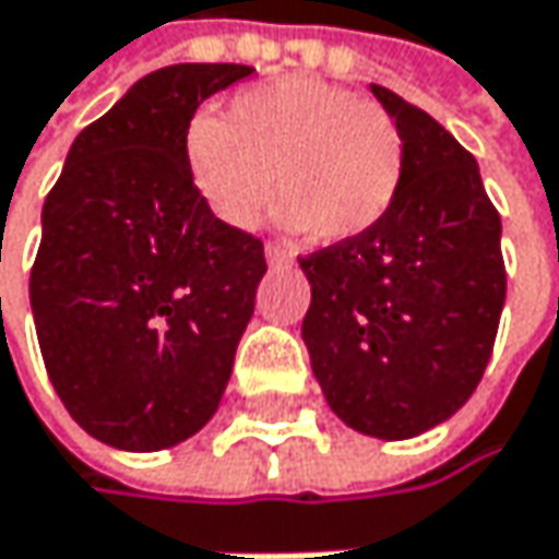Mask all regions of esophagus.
Segmentation results:
<instances>
[{
	"instance_id": "1",
	"label": "esophagus",
	"mask_w": 559,
	"mask_h": 559,
	"mask_svg": "<svg viewBox=\"0 0 559 559\" xmlns=\"http://www.w3.org/2000/svg\"><path fill=\"white\" fill-rule=\"evenodd\" d=\"M263 253H266V260L273 263V266H283V263H289L293 260V250L283 245H276V241H270V245L263 247Z\"/></svg>"
}]
</instances>
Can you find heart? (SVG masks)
Wrapping results in <instances>:
<instances>
[{
  "label": "heart",
  "mask_w": 559,
  "mask_h": 559,
  "mask_svg": "<svg viewBox=\"0 0 559 559\" xmlns=\"http://www.w3.org/2000/svg\"><path fill=\"white\" fill-rule=\"evenodd\" d=\"M182 157L218 222L253 225L276 182V218L286 228L341 245L377 228L392 209L405 138L377 103L312 76H286L238 93L228 118L195 115Z\"/></svg>",
  "instance_id": "heart-1"
}]
</instances>
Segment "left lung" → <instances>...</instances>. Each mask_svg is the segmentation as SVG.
I'll return each mask as SVG.
<instances>
[{"mask_svg": "<svg viewBox=\"0 0 559 559\" xmlns=\"http://www.w3.org/2000/svg\"><path fill=\"white\" fill-rule=\"evenodd\" d=\"M370 90L405 138L402 189L367 235L299 257L302 341L344 425L405 441L448 421L486 373L506 306L502 218L448 128Z\"/></svg>", "mask_w": 559, "mask_h": 559, "instance_id": "8db88e82", "label": "left lung"}]
</instances>
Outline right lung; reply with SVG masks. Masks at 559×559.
Returning a JSON list of instances; mask_svg holds the SVG:
<instances>
[{"mask_svg":"<svg viewBox=\"0 0 559 559\" xmlns=\"http://www.w3.org/2000/svg\"><path fill=\"white\" fill-rule=\"evenodd\" d=\"M245 63H176L83 128L44 199L32 312L73 421L118 451H164L215 415L266 273L186 174L195 108Z\"/></svg>","mask_w":559,"mask_h":559,"instance_id":"add662e5","label":"right lung"}]
</instances>
